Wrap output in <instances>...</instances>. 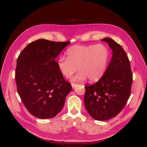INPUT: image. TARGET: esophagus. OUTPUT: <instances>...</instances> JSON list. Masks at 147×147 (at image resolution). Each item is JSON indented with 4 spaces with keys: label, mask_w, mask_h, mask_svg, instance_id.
Segmentation results:
<instances>
[{
    "label": "esophagus",
    "mask_w": 147,
    "mask_h": 147,
    "mask_svg": "<svg viewBox=\"0 0 147 147\" xmlns=\"http://www.w3.org/2000/svg\"><path fill=\"white\" fill-rule=\"evenodd\" d=\"M78 84H74V83H71V86H72V88H74V87H76Z\"/></svg>",
    "instance_id": "esophagus-1"
}]
</instances>
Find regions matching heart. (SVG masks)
Masks as SVG:
<instances>
[{
  "label": "heart",
  "instance_id": "obj_1",
  "mask_svg": "<svg viewBox=\"0 0 147 147\" xmlns=\"http://www.w3.org/2000/svg\"><path fill=\"white\" fill-rule=\"evenodd\" d=\"M66 56H60L57 60V67L65 77L69 78L78 67L80 71L73 81H80L88 78L89 81H98L104 74L109 60V51L102 44L80 45L69 48Z\"/></svg>",
  "mask_w": 147,
  "mask_h": 147
}]
</instances>
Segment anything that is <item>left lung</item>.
I'll return each instance as SVG.
<instances>
[{"instance_id":"left-lung-1","label":"left lung","mask_w":147,"mask_h":147,"mask_svg":"<svg viewBox=\"0 0 147 147\" xmlns=\"http://www.w3.org/2000/svg\"><path fill=\"white\" fill-rule=\"evenodd\" d=\"M101 40L112 49V59L103 76L94 84L85 87L84 102L93 119L103 121L117 115L125 105L130 96L133 74L122 47L109 38Z\"/></svg>"}]
</instances>
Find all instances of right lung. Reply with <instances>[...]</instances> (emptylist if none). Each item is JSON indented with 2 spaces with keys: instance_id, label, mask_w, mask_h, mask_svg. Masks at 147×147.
Listing matches in <instances>:
<instances>
[{
  "instance_id": "right-lung-1",
  "label": "right lung",
  "mask_w": 147,
  "mask_h": 147,
  "mask_svg": "<svg viewBox=\"0 0 147 147\" xmlns=\"http://www.w3.org/2000/svg\"><path fill=\"white\" fill-rule=\"evenodd\" d=\"M70 43L38 39L30 43L17 58V91L28 111L36 117L56 116L71 90V84L61 75L55 60Z\"/></svg>"
}]
</instances>
